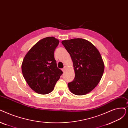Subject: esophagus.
I'll return each instance as SVG.
<instances>
[{"label": "esophagus", "instance_id": "esophagus-1", "mask_svg": "<svg viewBox=\"0 0 128 128\" xmlns=\"http://www.w3.org/2000/svg\"><path fill=\"white\" fill-rule=\"evenodd\" d=\"M66 70V66H64V68L62 69V70H63V72H65V70Z\"/></svg>", "mask_w": 128, "mask_h": 128}]
</instances>
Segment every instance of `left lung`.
<instances>
[{
  "instance_id": "obj_1",
  "label": "left lung",
  "mask_w": 128,
  "mask_h": 128,
  "mask_svg": "<svg viewBox=\"0 0 128 128\" xmlns=\"http://www.w3.org/2000/svg\"><path fill=\"white\" fill-rule=\"evenodd\" d=\"M62 43L73 63L75 78L68 82L69 90L76 95L92 92L102 76L104 65L100 54L93 44L84 38L63 40Z\"/></svg>"
}]
</instances>
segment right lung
<instances>
[{"label":"right lung","instance_id":"add662e5","mask_svg":"<svg viewBox=\"0 0 128 128\" xmlns=\"http://www.w3.org/2000/svg\"><path fill=\"white\" fill-rule=\"evenodd\" d=\"M59 40L48 36L38 41L27 52L21 70L27 84L38 94L45 95L53 91L63 72L58 68L54 52Z\"/></svg>","mask_w":128,"mask_h":128}]
</instances>
